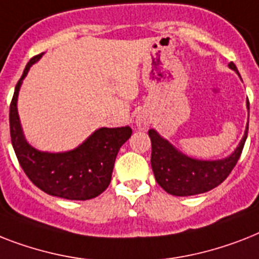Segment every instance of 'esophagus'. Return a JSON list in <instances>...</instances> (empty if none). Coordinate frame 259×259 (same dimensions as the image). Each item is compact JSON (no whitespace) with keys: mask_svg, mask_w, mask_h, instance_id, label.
<instances>
[{"mask_svg":"<svg viewBox=\"0 0 259 259\" xmlns=\"http://www.w3.org/2000/svg\"><path fill=\"white\" fill-rule=\"evenodd\" d=\"M149 123H150V121H149V117L146 114H144V113H140V114L136 117V125L138 129L145 130L149 126Z\"/></svg>","mask_w":259,"mask_h":259,"instance_id":"esophagus-1","label":"esophagus"}]
</instances>
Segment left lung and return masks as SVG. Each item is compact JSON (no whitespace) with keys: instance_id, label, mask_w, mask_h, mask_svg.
I'll return each mask as SVG.
<instances>
[{"instance_id":"obj_1","label":"left lung","mask_w":259,"mask_h":259,"mask_svg":"<svg viewBox=\"0 0 259 259\" xmlns=\"http://www.w3.org/2000/svg\"><path fill=\"white\" fill-rule=\"evenodd\" d=\"M229 68L239 75L233 62ZM249 109V101L246 102ZM249 123L245 134L232 154L222 159H197L184 154L154 129L149 130L151 141V169L155 181L166 193L177 197L201 194L222 184L238 162L247 138Z\"/></svg>"}]
</instances>
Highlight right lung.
<instances>
[{
  "instance_id": "right-lung-1",
  "label": "right lung",
  "mask_w": 259,
  "mask_h": 259,
  "mask_svg": "<svg viewBox=\"0 0 259 259\" xmlns=\"http://www.w3.org/2000/svg\"><path fill=\"white\" fill-rule=\"evenodd\" d=\"M42 54L27 62L14 89L9 111L13 149L25 174L42 191L73 201L92 199L106 190L110 184L115 157L132 136V129L129 126L100 127L77 148L62 153H49L33 148L22 132L17 100L27 71Z\"/></svg>"
}]
</instances>
